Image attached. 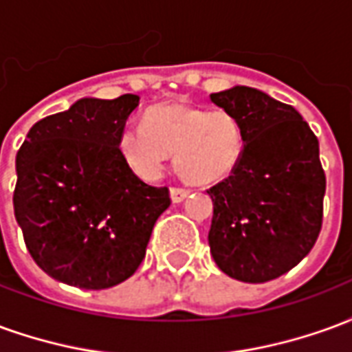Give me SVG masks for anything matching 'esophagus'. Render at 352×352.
<instances>
[{"instance_id": "1", "label": "esophagus", "mask_w": 352, "mask_h": 352, "mask_svg": "<svg viewBox=\"0 0 352 352\" xmlns=\"http://www.w3.org/2000/svg\"><path fill=\"white\" fill-rule=\"evenodd\" d=\"M171 199L175 201V204H179V201H183L188 194H190V190L188 188H183V186H171Z\"/></svg>"}]
</instances>
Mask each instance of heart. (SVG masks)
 Here are the masks:
<instances>
[{"mask_svg": "<svg viewBox=\"0 0 352 352\" xmlns=\"http://www.w3.org/2000/svg\"><path fill=\"white\" fill-rule=\"evenodd\" d=\"M118 154L141 179L162 175L166 160L175 153V168L186 181L211 184L237 168L243 156L241 122L228 109L156 105L143 124H124L118 133Z\"/></svg>", "mask_w": 352, "mask_h": 352, "instance_id": "obj_1", "label": "heart"}]
</instances>
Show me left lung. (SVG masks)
<instances>
[{"label":"left lung","mask_w":352,"mask_h":352,"mask_svg":"<svg viewBox=\"0 0 352 352\" xmlns=\"http://www.w3.org/2000/svg\"><path fill=\"white\" fill-rule=\"evenodd\" d=\"M211 101L239 118L245 138L237 168L207 190L211 254L237 280L277 279L309 254L322 228L318 139L292 105L256 88L234 87Z\"/></svg>","instance_id":"obj_1"}]
</instances>
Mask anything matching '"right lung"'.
Returning <instances> with one entry per match:
<instances>
[{
	"instance_id": "right-lung-1",
	"label": "right lung",
	"mask_w": 352,
	"mask_h": 352,
	"mask_svg": "<svg viewBox=\"0 0 352 352\" xmlns=\"http://www.w3.org/2000/svg\"><path fill=\"white\" fill-rule=\"evenodd\" d=\"M139 96L85 98L45 116L16 153L14 217L35 264L72 287L103 290L131 277L171 204L118 154Z\"/></svg>"
}]
</instances>
